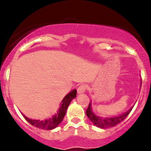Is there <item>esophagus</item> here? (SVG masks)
I'll list each match as a JSON object with an SVG mask.
<instances>
[{
	"instance_id": "1",
	"label": "esophagus",
	"mask_w": 151,
	"mask_h": 151,
	"mask_svg": "<svg viewBox=\"0 0 151 151\" xmlns=\"http://www.w3.org/2000/svg\"><path fill=\"white\" fill-rule=\"evenodd\" d=\"M86 88H87V86L86 84H81V85L79 86L77 89V92L78 93H82L85 92Z\"/></svg>"
}]
</instances>
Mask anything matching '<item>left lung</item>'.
<instances>
[{
	"label": "left lung",
	"instance_id": "obj_1",
	"mask_svg": "<svg viewBox=\"0 0 151 151\" xmlns=\"http://www.w3.org/2000/svg\"><path fill=\"white\" fill-rule=\"evenodd\" d=\"M132 109L133 107H131L129 111H127L125 113L121 114V115L118 116L103 118L96 116L93 114L92 109H91V103H89V106H88L87 109H86V114L87 116V117L90 119V121L95 126H97L99 128H101V129H107V128H111L113 127V126H115L117 124H119V123H121V121H124L128 116V115L130 114V112L132 110Z\"/></svg>",
	"mask_w": 151,
	"mask_h": 151
}]
</instances>
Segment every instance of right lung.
<instances>
[{"mask_svg": "<svg viewBox=\"0 0 151 151\" xmlns=\"http://www.w3.org/2000/svg\"><path fill=\"white\" fill-rule=\"evenodd\" d=\"M77 96V90L74 89L70 93H67L65 96V98L62 99L61 102V106L59 109L58 111L55 115L53 116L52 118H49V119H45L44 121L40 120H34V119H30L25 115H23L25 120L29 122L31 125L35 126V127L39 128V129L44 130H52L55 129L60 123L63 120L65 117L67 109L68 108V106L72 101V100L76 97Z\"/></svg>", "mask_w": 151, "mask_h": 151, "instance_id": "1", "label": "right lung"}]
</instances>
